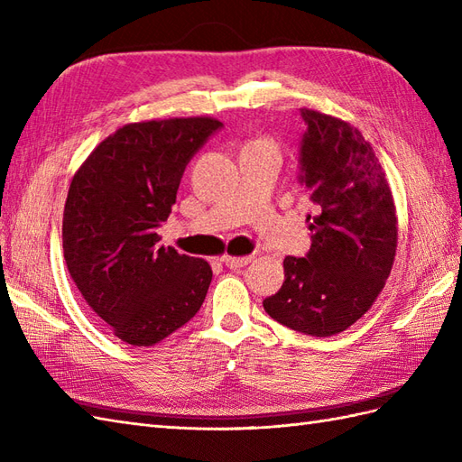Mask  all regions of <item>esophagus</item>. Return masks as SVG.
I'll use <instances>...</instances> for the list:
<instances>
[{
	"label": "esophagus",
	"mask_w": 462,
	"mask_h": 462,
	"mask_svg": "<svg viewBox=\"0 0 462 462\" xmlns=\"http://www.w3.org/2000/svg\"><path fill=\"white\" fill-rule=\"evenodd\" d=\"M252 262V255H245V257H230V255H224L222 257V263L230 267V269H240L244 265H247Z\"/></svg>",
	"instance_id": "1"
}]
</instances>
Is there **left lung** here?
<instances>
[{"label":"left lung","mask_w":462,"mask_h":462,"mask_svg":"<svg viewBox=\"0 0 462 462\" xmlns=\"http://www.w3.org/2000/svg\"><path fill=\"white\" fill-rule=\"evenodd\" d=\"M299 183L306 189L312 245L287 255L285 281L265 312L294 332L328 337L371 309L394 263L396 207L373 146L341 118L300 109Z\"/></svg>","instance_id":"obj_1"}]
</instances>
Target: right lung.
<instances>
[{"label":"right lung","instance_id":"1","mask_svg":"<svg viewBox=\"0 0 462 462\" xmlns=\"http://www.w3.org/2000/svg\"><path fill=\"white\" fill-rule=\"evenodd\" d=\"M222 128L210 116L118 128L89 153L69 185L62 244L81 297L125 344L148 347L199 312L212 269L160 245L183 171Z\"/></svg>","mask_w":462,"mask_h":462}]
</instances>
